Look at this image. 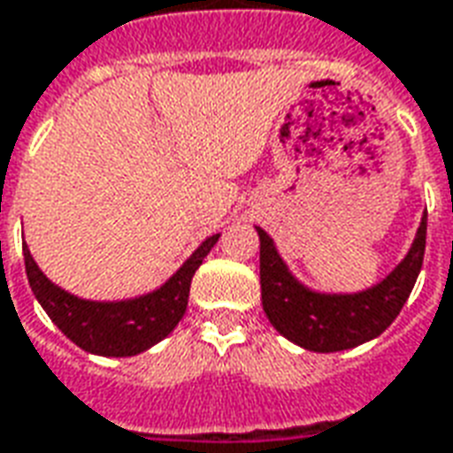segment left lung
I'll return each instance as SVG.
<instances>
[{
    "instance_id": "8db88e82",
    "label": "left lung",
    "mask_w": 453,
    "mask_h": 453,
    "mask_svg": "<svg viewBox=\"0 0 453 453\" xmlns=\"http://www.w3.org/2000/svg\"><path fill=\"white\" fill-rule=\"evenodd\" d=\"M257 235L262 309L270 324L306 350L336 353L378 338L403 311L425 259L426 213L403 262L385 280L356 294H324L303 287L280 257L274 240L262 227Z\"/></svg>"
}]
</instances>
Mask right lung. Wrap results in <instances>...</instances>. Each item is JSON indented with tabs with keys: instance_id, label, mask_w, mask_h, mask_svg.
<instances>
[{
	"instance_id": "right-lung-1",
	"label": "right lung",
	"mask_w": 453,
	"mask_h": 453,
	"mask_svg": "<svg viewBox=\"0 0 453 453\" xmlns=\"http://www.w3.org/2000/svg\"><path fill=\"white\" fill-rule=\"evenodd\" d=\"M218 235L205 237L191 257L173 272L159 289L122 302H90L65 292L39 270L24 245V265L31 292L39 299L50 321L95 356L127 358L147 350L172 334L188 306V292L196 270L218 242Z\"/></svg>"
}]
</instances>
